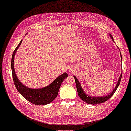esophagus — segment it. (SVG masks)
<instances>
[{
    "label": "esophagus",
    "mask_w": 131,
    "mask_h": 131,
    "mask_svg": "<svg viewBox=\"0 0 131 131\" xmlns=\"http://www.w3.org/2000/svg\"><path fill=\"white\" fill-rule=\"evenodd\" d=\"M75 68L73 67V66H71L69 69V71L70 72V73H73L75 71Z\"/></svg>",
    "instance_id": "obj_1"
}]
</instances>
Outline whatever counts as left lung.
<instances>
[{
  "instance_id": "8db88e82",
  "label": "left lung",
  "mask_w": 131,
  "mask_h": 131,
  "mask_svg": "<svg viewBox=\"0 0 131 131\" xmlns=\"http://www.w3.org/2000/svg\"><path fill=\"white\" fill-rule=\"evenodd\" d=\"M110 37L112 38V40L114 41L113 37L112 36V35L110 34ZM120 56H121V62H122V56H121V54L120 53ZM122 72L120 75V77L119 78L118 81L116 84V86L115 88V89H114V90L112 92H111L109 95H108L107 96H103V97H92L91 96L87 95V94H86L84 91L83 90L82 86L81 84L80 83V82H79L78 80L77 79V78L73 76L74 79H75V84H76V87H77V92H78V94L79 96V97L84 102H85L86 103H88V104H92V105H95V104H100V103H103L106 101H107L115 93V92H116V91L117 90L118 86L119 85V84L120 83L121 81V77H122Z\"/></svg>"
}]
</instances>
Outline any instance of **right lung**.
<instances>
[{"instance_id":"add662e5","label":"right lung","mask_w":131,"mask_h":131,"mask_svg":"<svg viewBox=\"0 0 131 131\" xmlns=\"http://www.w3.org/2000/svg\"><path fill=\"white\" fill-rule=\"evenodd\" d=\"M22 41L23 40H21L19 43L14 50L12 57L11 69L14 85L16 89L22 96L31 103L37 105L48 104L53 101L57 97L60 86L64 80L68 77V74L66 72L63 73L57 77L56 80L48 86L42 89H33L27 88L17 78L14 67V57Z\"/></svg>"}]
</instances>
